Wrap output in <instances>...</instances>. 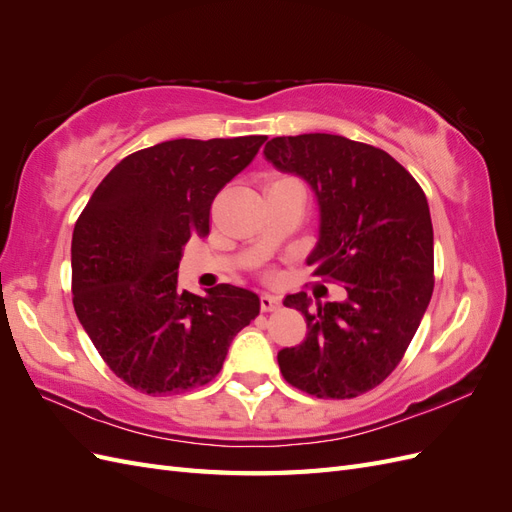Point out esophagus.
I'll return each mask as SVG.
<instances>
[{"instance_id":"34e87169","label":"esophagus","mask_w":512,"mask_h":512,"mask_svg":"<svg viewBox=\"0 0 512 512\" xmlns=\"http://www.w3.org/2000/svg\"><path fill=\"white\" fill-rule=\"evenodd\" d=\"M277 307H280V299H277V297H273V294H262V297H260V309H262V312H273V309H277Z\"/></svg>"}]
</instances>
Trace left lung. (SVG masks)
I'll return each instance as SVG.
<instances>
[{"label":"left lung","instance_id":"obj_1","mask_svg":"<svg viewBox=\"0 0 512 512\" xmlns=\"http://www.w3.org/2000/svg\"><path fill=\"white\" fill-rule=\"evenodd\" d=\"M265 158L307 181L318 203L314 275L344 284L342 301L307 292L286 307L305 316L299 346L277 352L284 378L320 399L378 386L404 356L433 292V228L421 185L389 153L337 134L275 136Z\"/></svg>","mask_w":512,"mask_h":512}]
</instances>
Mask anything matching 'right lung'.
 <instances>
[{"label": "right lung", "mask_w": 512, "mask_h": 512, "mask_svg": "<svg viewBox=\"0 0 512 512\" xmlns=\"http://www.w3.org/2000/svg\"><path fill=\"white\" fill-rule=\"evenodd\" d=\"M267 136L177 138L123 158L72 235L74 312L106 365L132 389L170 395L220 374L235 335L260 312L252 290H181V247L209 232L215 194Z\"/></svg>", "instance_id": "add662e5"}]
</instances>
